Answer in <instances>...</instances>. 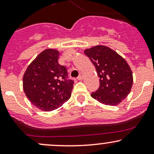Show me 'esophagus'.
I'll use <instances>...</instances> for the list:
<instances>
[{"mask_svg": "<svg viewBox=\"0 0 154 154\" xmlns=\"http://www.w3.org/2000/svg\"><path fill=\"white\" fill-rule=\"evenodd\" d=\"M82 79H83V74L80 73L79 74V75L78 76V77H77V79H78V80H82Z\"/></svg>", "mask_w": 154, "mask_h": 154, "instance_id": "esophagus-1", "label": "esophagus"}]
</instances>
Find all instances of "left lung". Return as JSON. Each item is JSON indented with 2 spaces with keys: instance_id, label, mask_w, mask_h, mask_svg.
Instances as JSON below:
<instances>
[{
  "instance_id": "obj_1",
  "label": "left lung",
  "mask_w": 154,
  "mask_h": 154,
  "mask_svg": "<svg viewBox=\"0 0 154 154\" xmlns=\"http://www.w3.org/2000/svg\"><path fill=\"white\" fill-rule=\"evenodd\" d=\"M96 69L100 86L91 93L92 98L100 103L116 106L131 91L132 72L125 59L116 51L104 45H96L85 51Z\"/></svg>"
}]
</instances>
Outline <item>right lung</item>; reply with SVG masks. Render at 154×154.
Segmentation results:
<instances>
[{
    "label": "right lung",
    "instance_id": "add662e5",
    "mask_svg": "<svg viewBox=\"0 0 154 154\" xmlns=\"http://www.w3.org/2000/svg\"><path fill=\"white\" fill-rule=\"evenodd\" d=\"M59 52L46 49L29 65L23 77V89L33 105L40 110L58 109L71 97L74 81L66 68L59 63Z\"/></svg>",
    "mask_w": 154,
    "mask_h": 154
}]
</instances>
